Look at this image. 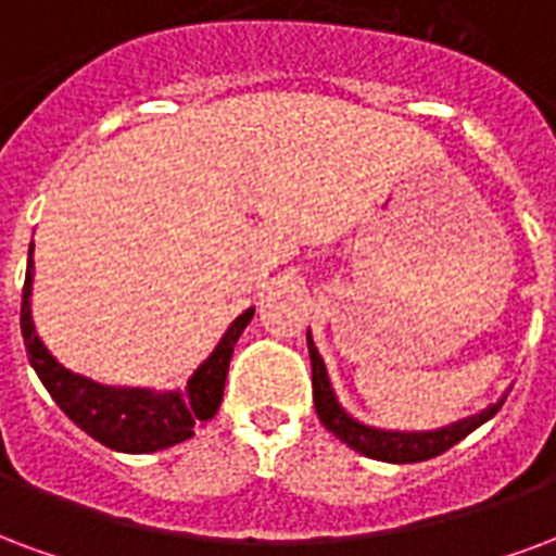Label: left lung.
Masks as SVG:
<instances>
[{
    "instance_id": "8db88e82",
    "label": "left lung",
    "mask_w": 556,
    "mask_h": 556,
    "mask_svg": "<svg viewBox=\"0 0 556 556\" xmlns=\"http://www.w3.org/2000/svg\"><path fill=\"white\" fill-rule=\"evenodd\" d=\"M307 352H311V384H314V406H317V415L323 420V427L340 439L346 447L358 450L362 456H370V459L382 462H424L432 459V456H441L444 450H450L453 444H459L465 435H471L473 429L483 427L489 417H494V412L504 406V400H497L494 406H489L485 412L473 417H465L459 424H450L444 429H435V432H382V429H370L352 420L340 403L331 394V384H328L326 364L319 358L314 340L307 334Z\"/></svg>"
}]
</instances>
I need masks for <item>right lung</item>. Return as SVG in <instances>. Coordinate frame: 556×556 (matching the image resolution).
I'll list each match as a JSON object with an SVG mask.
<instances>
[{"instance_id":"1","label":"right lung","mask_w":556,"mask_h":556,"mask_svg":"<svg viewBox=\"0 0 556 556\" xmlns=\"http://www.w3.org/2000/svg\"><path fill=\"white\" fill-rule=\"evenodd\" d=\"M28 295H31V257H28L23 305H20V331H23L28 362L40 376L43 388L55 400V406L62 408L76 427L100 444L121 450V453H150V450L180 444V441L192 439L194 429L216 415L218 406H222V394H225L233 343L254 317V307H249L245 314H239L230 323L225 338L218 340L213 355L194 370L184 391L150 394V391H139V388H132V391L103 388L91 379L64 370L35 334Z\"/></svg>"}]
</instances>
